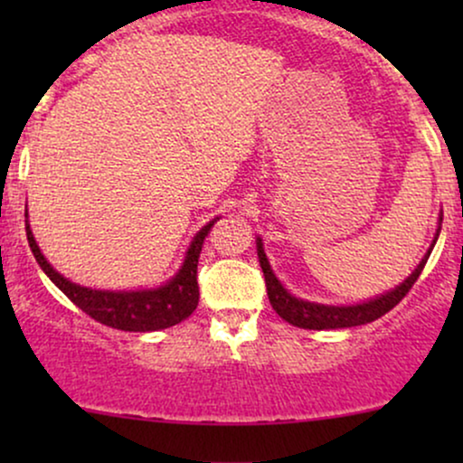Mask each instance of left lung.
I'll use <instances>...</instances> for the list:
<instances>
[{
    "label": "left lung",
    "instance_id": "left-lung-1",
    "mask_svg": "<svg viewBox=\"0 0 463 463\" xmlns=\"http://www.w3.org/2000/svg\"><path fill=\"white\" fill-rule=\"evenodd\" d=\"M439 231H442V215H439V226L435 232L431 248L427 250V254L422 257V261L418 263V268L402 280L401 285H396L394 289L385 291V294L374 296V298L357 302V305H320V302H309L296 298L291 291H287L283 283L276 279L272 272V265H269L268 257H265L263 250V239L257 237V254L259 263H261L263 276H265V287H268V298L272 309L283 317L285 322L294 324L298 328H309V331H324V328H350V326H361V324H368L379 320L381 316H385L387 311L394 309V307L407 296V291L411 289L413 283L418 280V276L422 274L424 263H427L429 254L438 241Z\"/></svg>",
    "mask_w": 463,
    "mask_h": 463
}]
</instances>
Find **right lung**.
<instances>
[{
    "label": "right lung",
    "mask_w": 463,
    "mask_h": 463,
    "mask_svg": "<svg viewBox=\"0 0 463 463\" xmlns=\"http://www.w3.org/2000/svg\"><path fill=\"white\" fill-rule=\"evenodd\" d=\"M28 217V211H25ZM215 220L202 226L195 237L191 239L187 252H184V261L180 269L167 283L161 287H150V289H130V291H110V289H91V287H82L78 283L65 279L61 272L52 268L50 261L41 252L39 243L32 235L28 220H25V232H28V243L32 254H34L36 263L41 269L50 276L62 294L67 296L73 305L80 307L87 316L93 320L106 324L110 328H119V331L130 333H150L169 328L174 324L187 320L191 313L195 311L200 300L198 289V259L202 252V243L209 231L213 228Z\"/></svg>",
    "instance_id": "obj_1"
}]
</instances>
